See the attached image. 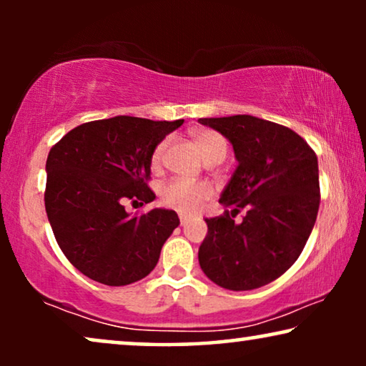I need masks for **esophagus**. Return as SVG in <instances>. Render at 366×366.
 <instances>
[{
    "label": "esophagus",
    "mask_w": 366,
    "mask_h": 366,
    "mask_svg": "<svg viewBox=\"0 0 366 366\" xmlns=\"http://www.w3.org/2000/svg\"><path fill=\"white\" fill-rule=\"evenodd\" d=\"M188 223H189V218L184 217V214H179V224H182V227H187Z\"/></svg>",
    "instance_id": "esophagus-1"
}]
</instances>
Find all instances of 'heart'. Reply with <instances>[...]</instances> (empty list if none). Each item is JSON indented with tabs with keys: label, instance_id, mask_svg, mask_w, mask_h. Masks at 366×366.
Here are the masks:
<instances>
[{
	"label": "heart",
	"instance_id": "obj_1",
	"mask_svg": "<svg viewBox=\"0 0 366 366\" xmlns=\"http://www.w3.org/2000/svg\"><path fill=\"white\" fill-rule=\"evenodd\" d=\"M194 143L199 152H202L203 158L207 162H217V159H223L227 154V139L222 134L213 132V129H202L193 134ZM168 139L159 142L154 147L152 153V163L153 169H158L162 167L164 152H167ZM213 197V188L204 182H188V179L174 178L169 179L159 189V199L167 208H172L174 212L182 214H194L202 209L204 202H208Z\"/></svg>",
	"mask_w": 366,
	"mask_h": 366
}]
</instances>
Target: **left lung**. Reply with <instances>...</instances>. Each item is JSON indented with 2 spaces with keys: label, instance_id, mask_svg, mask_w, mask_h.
Wrapping results in <instances>:
<instances>
[{
  "label": "left lung",
  "instance_id": "obj_1",
  "mask_svg": "<svg viewBox=\"0 0 366 366\" xmlns=\"http://www.w3.org/2000/svg\"><path fill=\"white\" fill-rule=\"evenodd\" d=\"M198 122L227 137L238 159L219 198L229 209L204 219L208 234L198 252L199 267L222 288H259L297 262L317 222V154L293 129L249 114ZM242 209L247 213L234 224Z\"/></svg>",
  "mask_w": 366,
  "mask_h": 366
}]
</instances>
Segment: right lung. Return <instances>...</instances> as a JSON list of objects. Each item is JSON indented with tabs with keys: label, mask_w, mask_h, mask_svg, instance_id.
Segmentation results:
<instances>
[{
	"label": "right lung",
	"mask_w": 366,
	"mask_h": 366,
	"mask_svg": "<svg viewBox=\"0 0 366 366\" xmlns=\"http://www.w3.org/2000/svg\"><path fill=\"white\" fill-rule=\"evenodd\" d=\"M183 119L114 117L79 124L49 149L44 207L54 238L74 268L123 287L147 277L179 224L173 209L129 217L124 204L154 199L152 153Z\"/></svg>",
	"instance_id": "obj_1"
}]
</instances>
